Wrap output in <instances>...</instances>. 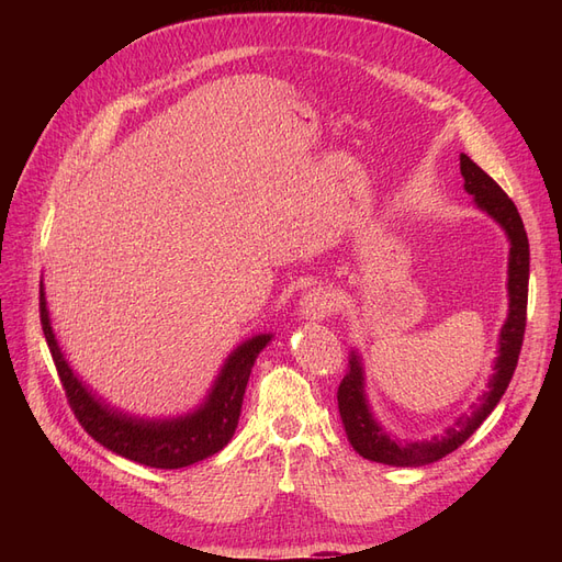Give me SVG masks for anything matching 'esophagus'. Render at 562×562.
<instances>
[{
  "label": "esophagus",
  "mask_w": 562,
  "mask_h": 562,
  "mask_svg": "<svg viewBox=\"0 0 562 562\" xmlns=\"http://www.w3.org/2000/svg\"><path fill=\"white\" fill-rule=\"evenodd\" d=\"M337 310V300L326 288H312V291L302 297L300 314L312 321L328 318Z\"/></svg>",
  "instance_id": "obj_1"
}]
</instances>
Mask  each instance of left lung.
I'll return each mask as SVG.
<instances>
[{
    "label": "left lung",
    "mask_w": 562,
    "mask_h": 562,
    "mask_svg": "<svg viewBox=\"0 0 562 562\" xmlns=\"http://www.w3.org/2000/svg\"><path fill=\"white\" fill-rule=\"evenodd\" d=\"M459 171H462L464 178V190L475 196L479 209L497 220L506 229L508 241H512V250H508V300L512 302H508V318L499 335L495 375L490 380V391H485L479 403L473 405V413L459 417L454 427H450L443 436L422 440V443H398V440L389 438L378 427V422L372 419L363 396L361 363L356 359V353H351L349 375L337 386V405L353 450L370 459V462L391 467H422L438 462V459L454 452L481 427L485 417L495 411V405L504 396L518 366L527 323V281H530V244H527L525 225L516 203L506 196L502 187L479 164H473L467 155H459Z\"/></svg>",
    "instance_id": "1"
}]
</instances>
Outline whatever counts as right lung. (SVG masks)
Returning <instances> with one entry per match:
<instances>
[{
    "instance_id": "1",
    "label": "right lung",
    "mask_w": 562,
    "mask_h": 562,
    "mask_svg": "<svg viewBox=\"0 0 562 562\" xmlns=\"http://www.w3.org/2000/svg\"><path fill=\"white\" fill-rule=\"evenodd\" d=\"M40 318L67 403H70L83 431L93 436L100 446L131 459V462L155 469L190 467L229 443L236 424H239L250 368L269 342V335H258L239 349H234L209 394V401L196 413L180 419L145 422L110 411L75 378L58 349L54 330H50L44 288H40Z\"/></svg>"
}]
</instances>
